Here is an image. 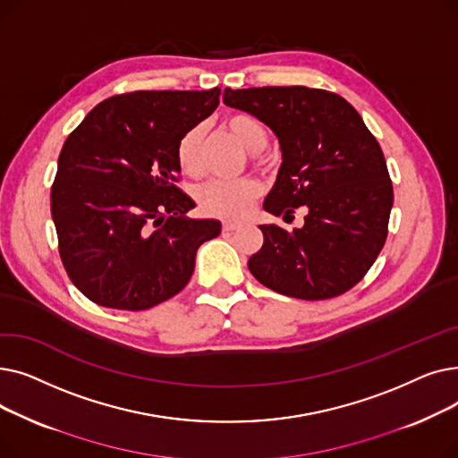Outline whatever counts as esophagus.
<instances>
[{
    "label": "esophagus",
    "mask_w": 458,
    "mask_h": 458,
    "mask_svg": "<svg viewBox=\"0 0 458 458\" xmlns=\"http://www.w3.org/2000/svg\"><path fill=\"white\" fill-rule=\"evenodd\" d=\"M239 226H242V225H237V223H223V232H233Z\"/></svg>",
    "instance_id": "obj_1"
}]
</instances>
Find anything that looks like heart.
<instances>
[{"label":"heart","instance_id":"1","mask_svg":"<svg viewBox=\"0 0 458 458\" xmlns=\"http://www.w3.org/2000/svg\"><path fill=\"white\" fill-rule=\"evenodd\" d=\"M225 126L249 152H254L252 163L256 166L267 165V159L258 154L259 150L266 148L269 142V128L263 120L250 113H232L225 116ZM202 142L204 130L200 126L187 130L180 137L176 144V163L183 174L192 178L200 174ZM258 195L259 187L252 180H211L197 189V202L200 209L209 216H216V219L225 221H237L247 215Z\"/></svg>","mask_w":458,"mask_h":458}]
</instances>
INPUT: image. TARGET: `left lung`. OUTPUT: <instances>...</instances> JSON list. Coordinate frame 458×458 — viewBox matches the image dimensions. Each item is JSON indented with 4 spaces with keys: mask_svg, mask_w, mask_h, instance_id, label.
<instances>
[{
    "mask_svg": "<svg viewBox=\"0 0 458 458\" xmlns=\"http://www.w3.org/2000/svg\"><path fill=\"white\" fill-rule=\"evenodd\" d=\"M226 106L263 120L278 137L282 166L263 209L304 226L261 225L263 245L250 256L252 276L302 301L349 292L386 243L394 187L386 159L362 116L323 89H225Z\"/></svg>",
    "mask_w": 458,
    "mask_h": 458,
    "instance_id": "1",
    "label": "left lung"
}]
</instances>
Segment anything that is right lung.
I'll list each match as a JSON object with an SVG mask.
<instances>
[{"mask_svg": "<svg viewBox=\"0 0 458 458\" xmlns=\"http://www.w3.org/2000/svg\"><path fill=\"white\" fill-rule=\"evenodd\" d=\"M221 89L135 90L96 106L68 135L52 219L68 278L92 302L140 311L180 293L199 247L221 233L176 185L180 137L219 106Z\"/></svg>", "mask_w": 458, "mask_h": 458, "instance_id": "obj_1", "label": "right lung"}]
</instances>
